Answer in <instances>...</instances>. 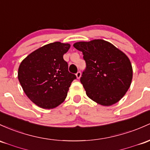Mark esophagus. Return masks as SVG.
Segmentation results:
<instances>
[{"label":"esophagus","instance_id":"esophagus-1","mask_svg":"<svg viewBox=\"0 0 150 150\" xmlns=\"http://www.w3.org/2000/svg\"><path fill=\"white\" fill-rule=\"evenodd\" d=\"M76 77H77V78H78V79L80 78V77H81V72H80V71H78V72H77V73H76Z\"/></svg>","mask_w":150,"mask_h":150}]
</instances>
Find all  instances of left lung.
<instances>
[{
	"instance_id": "left-lung-1",
	"label": "left lung",
	"mask_w": 150,
	"mask_h": 150,
	"mask_svg": "<svg viewBox=\"0 0 150 150\" xmlns=\"http://www.w3.org/2000/svg\"><path fill=\"white\" fill-rule=\"evenodd\" d=\"M73 46L83 52L86 62L80 82L88 98L103 106L120 101L132 80V67L128 57L101 39L75 42Z\"/></svg>"
}]
</instances>
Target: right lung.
Returning a JSON list of instances; mask_svg holds the SVG:
<instances>
[{"mask_svg":"<svg viewBox=\"0 0 150 150\" xmlns=\"http://www.w3.org/2000/svg\"><path fill=\"white\" fill-rule=\"evenodd\" d=\"M70 47L68 43H49L31 52L20 65L18 78L23 90L40 108L52 109L63 103L76 79L63 59Z\"/></svg>","mask_w":150,"mask_h":150,"instance_id":"right-lung-1","label":"right lung"}]
</instances>
